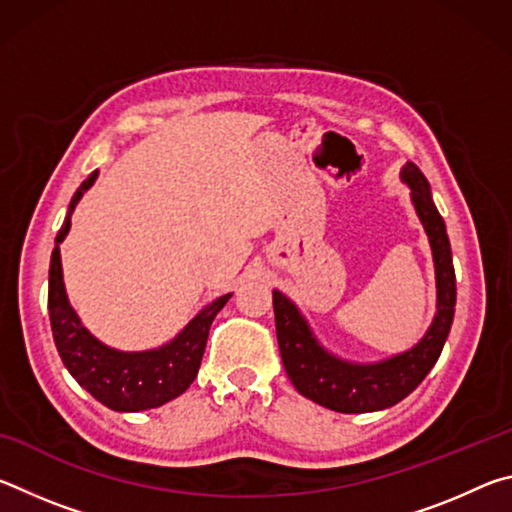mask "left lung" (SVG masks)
<instances>
[{"label":"left lung","mask_w":512,"mask_h":512,"mask_svg":"<svg viewBox=\"0 0 512 512\" xmlns=\"http://www.w3.org/2000/svg\"><path fill=\"white\" fill-rule=\"evenodd\" d=\"M402 180L413 189V205L429 235L438 284V314L427 336L413 350L370 366L345 363L320 348L293 302L273 291L275 332L284 370L300 395L332 411L368 413L402 402L436 366L452 329L456 273L445 221L431 201L427 178L413 162L404 167Z\"/></svg>","instance_id":"1"}]
</instances>
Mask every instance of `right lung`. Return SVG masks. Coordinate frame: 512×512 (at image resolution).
<instances>
[{"label":"right lung","mask_w":512,"mask_h":512,"mask_svg":"<svg viewBox=\"0 0 512 512\" xmlns=\"http://www.w3.org/2000/svg\"><path fill=\"white\" fill-rule=\"evenodd\" d=\"M94 180H97V171H92L88 180H83V185L76 189L63 228L56 235V248L49 264L51 332H54V343L69 375L79 381L94 400L112 411L124 413L155 409L192 386L198 368H201L212 320L230 300V293L207 305L176 339L158 350L117 352L94 339L81 325L76 311L69 307L58 248L69 230V216Z\"/></svg>","instance_id":"add662e5"}]
</instances>
